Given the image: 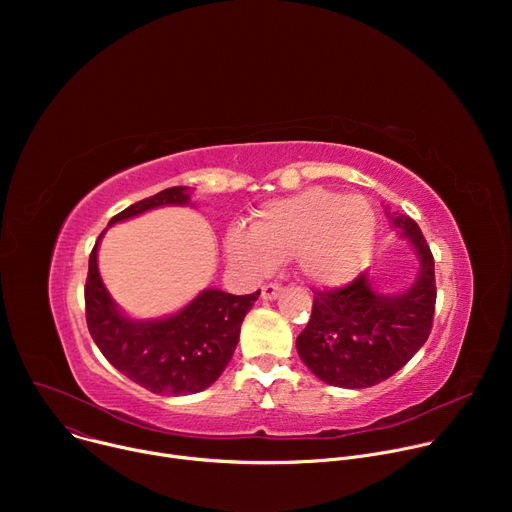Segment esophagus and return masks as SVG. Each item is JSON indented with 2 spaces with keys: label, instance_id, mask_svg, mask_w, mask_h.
<instances>
[{
  "label": "esophagus",
  "instance_id": "34e87169",
  "mask_svg": "<svg viewBox=\"0 0 512 512\" xmlns=\"http://www.w3.org/2000/svg\"><path fill=\"white\" fill-rule=\"evenodd\" d=\"M279 291H281V287L277 283H267V285L261 287V298L271 302V300H275L279 296Z\"/></svg>",
  "mask_w": 512,
  "mask_h": 512
}]
</instances>
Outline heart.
<instances>
[{
    "mask_svg": "<svg viewBox=\"0 0 512 512\" xmlns=\"http://www.w3.org/2000/svg\"><path fill=\"white\" fill-rule=\"evenodd\" d=\"M375 231V212L364 198L310 188L267 202L251 231L231 229L227 255L251 277H263L296 257L308 283L340 287L367 265Z\"/></svg>",
    "mask_w": 512,
    "mask_h": 512,
    "instance_id": "obj_1",
    "label": "heart"
}]
</instances>
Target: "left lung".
Returning a JSON list of instances; mask_svg holds the SVG:
<instances>
[{
	"instance_id": "left-lung-1",
	"label": "left lung",
	"mask_w": 512,
	"mask_h": 512,
	"mask_svg": "<svg viewBox=\"0 0 512 512\" xmlns=\"http://www.w3.org/2000/svg\"><path fill=\"white\" fill-rule=\"evenodd\" d=\"M389 221L417 257V277L401 294H383L371 273L342 289L316 291L312 318L296 340L306 367L324 383L367 389L393 377L425 344L435 310L433 255L413 218Z\"/></svg>"
}]
</instances>
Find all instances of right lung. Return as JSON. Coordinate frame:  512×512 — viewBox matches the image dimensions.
<instances>
[{
    "label": "right lung",
    "instance_id": "1",
    "mask_svg": "<svg viewBox=\"0 0 512 512\" xmlns=\"http://www.w3.org/2000/svg\"><path fill=\"white\" fill-rule=\"evenodd\" d=\"M190 188H166L143 198L119 214L109 227L160 206H188ZM99 235L85 285L89 332L113 367L139 387L158 395H192L223 375L237 348L241 324L259 298L233 296L223 289H204L180 312L158 320H133L109 296L99 275Z\"/></svg>",
    "mask_w": 512,
    "mask_h": 512
}]
</instances>
